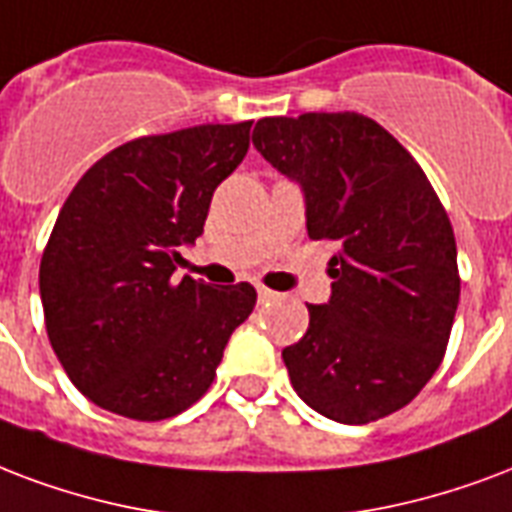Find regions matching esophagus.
Masks as SVG:
<instances>
[{"mask_svg":"<svg viewBox=\"0 0 512 512\" xmlns=\"http://www.w3.org/2000/svg\"><path fill=\"white\" fill-rule=\"evenodd\" d=\"M257 298L263 300V303H271V300H276L279 295H276L273 290H268V287H257Z\"/></svg>","mask_w":512,"mask_h":512,"instance_id":"1","label":"esophagus"}]
</instances>
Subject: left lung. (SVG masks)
Instances as JSON below:
<instances>
[{
    "mask_svg": "<svg viewBox=\"0 0 512 512\" xmlns=\"http://www.w3.org/2000/svg\"><path fill=\"white\" fill-rule=\"evenodd\" d=\"M252 144L295 182L311 239H330V300L282 351L292 389L341 424H368L419 395L459 306L456 241L427 174L357 112L263 117Z\"/></svg>",
    "mask_w": 512,
    "mask_h": 512,
    "instance_id": "left-lung-1",
    "label": "left lung"
}]
</instances>
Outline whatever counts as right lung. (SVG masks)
<instances>
[{
  "instance_id": "1",
  "label": "right lung",
  "mask_w": 512,
  "mask_h": 512,
  "mask_svg": "<svg viewBox=\"0 0 512 512\" xmlns=\"http://www.w3.org/2000/svg\"><path fill=\"white\" fill-rule=\"evenodd\" d=\"M247 123L120 144L85 171L39 265L50 346L91 403L128 419L177 416L212 386L252 284L174 279L212 193L244 161Z\"/></svg>"
}]
</instances>
